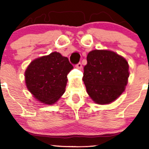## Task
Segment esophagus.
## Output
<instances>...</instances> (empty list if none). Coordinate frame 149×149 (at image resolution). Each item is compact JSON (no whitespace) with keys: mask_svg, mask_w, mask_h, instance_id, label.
<instances>
[{"mask_svg":"<svg viewBox=\"0 0 149 149\" xmlns=\"http://www.w3.org/2000/svg\"><path fill=\"white\" fill-rule=\"evenodd\" d=\"M75 66H76V68H77V69H80L82 68V64H81V63H80L79 62L78 63H77L75 65Z\"/></svg>","mask_w":149,"mask_h":149,"instance_id":"1","label":"esophagus"}]
</instances>
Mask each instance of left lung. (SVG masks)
<instances>
[{
    "mask_svg": "<svg viewBox=\"0 0 149 149\" xmlns=\"http://www.w3.org/2000/svg\"><path fill=\"white\" fill-rule=\"evenodd\" d=\"M83 80L97 104H107L123 92L129 76L128 62L115 52L93 50L87 55Z\"/></svg>",
    "mask_w": 149,
    "mask_h": 149,
    "instance_id": "1",
    "label": "left lung"
}]
</instances>
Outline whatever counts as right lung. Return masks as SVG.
<instances>
[{
	"mask_svg": "<svg viewBox=\"0 0 149 149\" xmlns=\"http://www.w3.org/2000/svg\"><path fill=\"white\" fill-rule=\"evenodd\" d=\"M72 69L69 59L58 52L38 58L25 72L27 88L39 101L52 104L64 93L67 74Z\"/></svg>",
	"mask_w": 149,
	"mask_h": 149,
	"instance_id": "1",
	"label": "right lung"
}]
</instances>
